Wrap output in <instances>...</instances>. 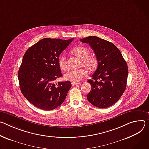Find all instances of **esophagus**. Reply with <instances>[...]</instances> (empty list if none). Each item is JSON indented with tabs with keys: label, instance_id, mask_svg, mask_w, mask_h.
<instances>
[{
	"label": "esophagus",
	"instance_id": "obj_1",
	"mask_svg": "<svg viewBox=\"0 0 149 149\" xmlns=\"http://www.w3.org/2000/svg\"><path fill=\"white\" fill-rule=\"evenodd\" d=\"M79 83H74V82H72V85L73 86H75V85H79Z\"/></svg>",
	"mask_w": 149,
	"mask_h": 149
}]
</instances>
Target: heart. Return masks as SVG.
Here are the masks:
<instances>
[{
	"label": "heart",
	"instance_id": "1",
	"mask_svg": "<svg viewBox=\"0 0 149 149\" xmlns=\"http://www.w3.org/2000/svg\"><path fill=\"white\" fill-rule=\"evenodd\" d=\"M73 53L81 60L80 66L84 67L89 72L95 70L97 65V61L95 57L90 56V52L88 48L84 46H78L73 48ZM58 65L61 70L67 69L68 64L65 55L60 56L58 59ZM87 76V72L84 69L70 70L66 72L64 75V79L74 83H79L84 79Z\"/></svg>",
	"mask_w": 149,
	"mask_h": 149
}]
</instances>
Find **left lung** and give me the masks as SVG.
I'll return each mask as SVG.
<instances>
[{"label":"left lung","instance_id":"8db88e82","mask_svg":"<svg viewBox=\"0 0 149 149\" xmlns=\"http://www.w3.org/2000/svg\"><path fill=\"white\" fill-rule=\"evenodd\" d=\"M89 44L96 55L97 68L88 80L92 88L87 95L93 105L105 108L116 103L126 89L128 66L120 49L113 44L96 36L80 40Z\"/></svg>","mask_w":149,"mask_h":149}]
</instances>
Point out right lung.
<instances>
[{
    "label": "right lung",
    "mask_w": 149,
    "mask_h": 149,
    "mask_svg": "<svg viewBox=\"0 0 149 149\" xmlns=\"http://www.w3.org/2000/svg\"><path fill=\"white\" fill-rule=\"evenodd\" d=\"M73 38H43L29 47L24 55L18 71L22 93L35 107L44 111L53 110L65 100L72 87L70 81H59L62 76L58 65L60 54Z\"/></svg>",
    "instance_id": "right-lung-1"
}]
</instances>
